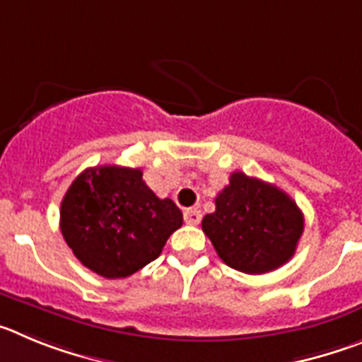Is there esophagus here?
Masks as SVG:
<instances>
[{
    "mask_svg": "<svg viewBox=\"0 0 362 362\" xmlns=\"http://www.w3.org/2000/svg\"><path fill=\"white\" fill-rule=\"evenodd\" d=\"M184 220H185V223H189V226H198L202 220V213L198 209H185Z\"/></svg>",
    "mask_w": 362,
    "mask_h": 362,
    "instance_id": "1",
    "label": "esophagus"
}]
</instances>
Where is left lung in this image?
<instances>
[{"instance_id": "1", "label": "left lung", "mask_w": 362, "mask_h": 362, "mask_svg": "<svg viewBox=\"0 0 362 362\" xmlns=\"http://www.w3.org/2000/svg\"><path fill=\"white\" fill-rule=\"evenodd\" d=\"M214 204L216 211L205 214L202 230L230 269L265 274L294 256L305 218L285 191L238 171Z\"/></svg>"}]
</instances>
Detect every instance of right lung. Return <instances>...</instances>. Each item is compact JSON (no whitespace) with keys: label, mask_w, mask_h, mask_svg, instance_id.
Instances as JSON below:
<instances>
[{"label":"right lung","mask_w":362,"mask_h":362,"mask_svg":"<svg viewBox=\"0 0 362 362\" xmlns=\"http://www.w3.org/2000/svg\"><path fill=\"white\" fill-rule=\"evenodd\" d=\"M182 221L175 202L153 193L141 169L120 165L84 169L61 202L64 242L84 267L110 279L157 259Z\"/></svg>","instance_id":"obj_1"}]
</instances>
